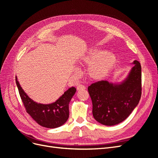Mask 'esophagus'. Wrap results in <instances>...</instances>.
I'll list each match as a JSON object with an SVG mask.
<instances>
[{
    "label": "esophagus",
    "instance_id": "34e87169",
    "mask_svg": "<svg viewBox=\"0 0 158 158\" xmlns=\"http://www.w3.org/2000/svg\"><path fill=\"white\" fill-rule=\"evenodd\" d=\"M85 88V86L82 84H80L77 86V89L78 90H81V89H84Z\"/></svg>",
    "mask_w": 158,
    "mask_h": 158
}]
</instances>
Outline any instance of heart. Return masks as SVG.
I'll return each mask as SVG.
<instances>
[{"label": "heart", "mask_w": 158, "mask_h": 158, "mask_svg": "<svg viewBox=\"0 0 158 158\" xmlns=\"http://www.w3.org/2000/svg\"><path fill=\"white\" fill-rule=\"evenodd\" d=\"M117 59L116 55L106 50L92 47L81 55L78 63L82 67H86L88 77L94 81H99L105 78L116 66ZM75 73H78L77 69Z\"/></svg>", "instance_id": "1"}]
</instances>
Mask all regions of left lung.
Listing matches in <instances>:
<instances>
[{
    "label": "left lung",
    "instance_id": "left-lung-1",
    "mask_svg": "<svg viewBox=\"0 0 158 158\" xmlns=\"http://www.w3.org/2000/svg\"><path fill=\"white\" fill-rule=\"evenodd\" d=\"M127 78L119 83L102 80L88 88L92 99L95 121L103 125L113 126L125 121L138 106L142 94V71L135 60Z\"/></svg>",
    "mask_w": 158,
    "mask_h": 158
}]
</instances>
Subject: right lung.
I'll return each mask as SVG.
<instances>
[{
  "mask_svg": "<svg viewBox=\"0 0 158 158\" xmlns=\"http://www.w3.org/2000/svg\"><path fill=\"white\" fill-rule=\"evenodd\" d=\"M16 83L27 113L40 125L49 128L59 127L66 122L69 117V105L76 89L71 87L53 103L43 104L31 99L23 91L16 76Z\"/></svg>",
  "mask_w": 158,
  "mask_h": 158,
  "instance_id": "right-lung-1",
  "label": "right lung"
}]
</instances>
